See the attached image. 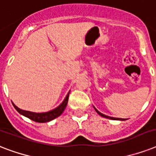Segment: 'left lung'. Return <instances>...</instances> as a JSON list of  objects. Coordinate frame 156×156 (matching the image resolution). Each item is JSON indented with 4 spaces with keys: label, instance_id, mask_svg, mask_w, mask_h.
Returning a JSON list of instances; mask_svg holds the SVG:
<instances>
[{
    "label": "left lung",
    "instance_id": "left-lung-1",
    "mask_svg": "<svg viewBox=\"0 0 156 156\" xmlns=\"http://www.w3.org/2000/svg\"><path fill=\"white\" fill-rule=\"evenodd\" d=\"M95 111L97 112V113L99 114V115H100L101 116H103V117H105V118H108V119H111V120H121V121H124L125 119H122V118H115V117H111V116H106V115H104V114L101 113V112H100L98 111L97 109L95 108Z\"/></svg>",
    "mask_w": 156,
    "mask_h": 156
}]
</instances>
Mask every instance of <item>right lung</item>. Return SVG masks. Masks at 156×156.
I'll return each mask as SVG.
<instances>
[{"instance_id": "obj_1", "label": "right lung", "mask_w": 156, "mask_h": 156, "mask_svg": "<svg viewBox=\"0 0 156 156\" xmlns=\"http://www.w3.org/2000/svg\"><path fill=\"white\" fill-rule=\"evenodd\" d=\"M69 93H68V95H66V99L64 100V101L60 104L57 108L52 110V111L48 112H42V113H35V112H32L24 111L22 109L18 108V107L14 105L13 104L14 108L19 112L20 114L23 115V116H27L30 120L35 121V122H39V123H44V122H48L53 120V119L58 117L59 116H61V113L63 112L64 110L66 109V107L67 105L69 100Z\"/></svg>"}]
</instances>
